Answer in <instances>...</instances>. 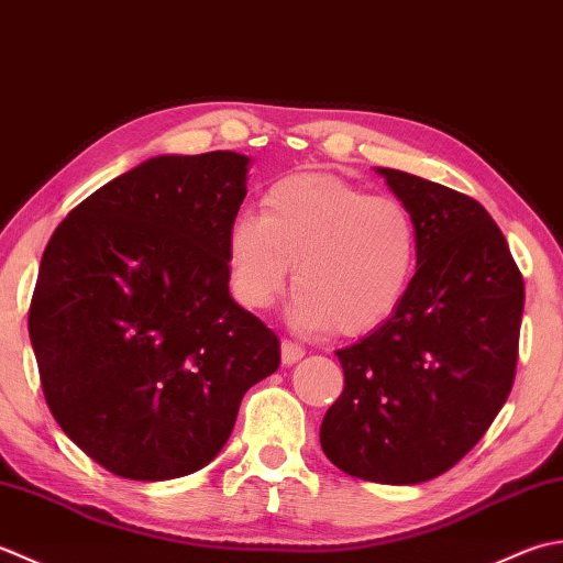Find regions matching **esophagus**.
Masks as SVG:
<instances>
[{
	"instance_id": "34e87169",
	"label": "esophagus",
	"mask_w": 563,
	"mask_h": 563,
	"mask_svg": "<svg viewBox=\"0 0 563 563\" xmlns=\"http://www.w3.org/2000/svg\"><path fill=\"white\" fill-rule=\"evenodd\" d=\"M303 354H306V350L301 345H296V342H291V340L282 342V364L291 366L298 360H303Z\"/></svg>"
}]
</instances>
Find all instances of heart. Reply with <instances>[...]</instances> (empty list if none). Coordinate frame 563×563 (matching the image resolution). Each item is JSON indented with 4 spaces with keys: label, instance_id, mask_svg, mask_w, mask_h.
<instances>
[{
    "label": "heart",
    "instance_id": "1",
    "mask_svg": "<svg viewBox=\"0 0 563 563\" xmlns=\"http://www.w3.org/2000/svg\"><path fill=\"white\" fill-rule=\"evenodd\" d=\"M225 260L235 298L252 311L277 301L294 267L296 323L362 335L406 298L418 269V228L398 199L306 172L274 181L260 216L235 218Z\"/></svg>",
    "mask_w": 563,
    "mask_h": 563
}]
</instances>
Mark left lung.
<instances>
[{
  "instance_id": "left-lung-1",
  "label": "left lung",
  "mask_w": 563,
  "mask_h": 563,
  "mask_svg": "<svg viewBox=\"0 0 563 563\" xmlns=\"http://www.w3.org/2000/svg\"><path fill=\"white\" fill-rule=\"evenodd\" d=\"M418 228V272L396 313L338 350L345 388L320 426L342 472L412 486L484 438L518 364L522 274L488 211L450 187L376 167Z\"/></svg>"
}]
</instances>
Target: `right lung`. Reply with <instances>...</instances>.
Returning a JSON list of instances; mask_svg holds the SVG:
<instances>
[{"instance_id":"right-lung-1","label":"right lung","mask_w":563,"mask_h":563,"mask_svg":"<svg viewBox=\"0 0 563 563\" xmlns=\"http://www.w3.org/2000/svg\"><path fill=\"white\" fill-rule=\"evenodd\" d=\"M250 157L157 155L67 213L43 252L29 335L45 400L79 450L133 481L223 450L279 340L228 289Z\"/></svg>"}]
</instances>
